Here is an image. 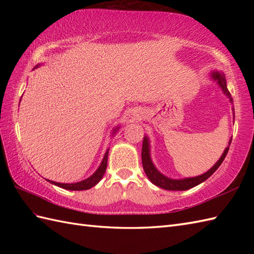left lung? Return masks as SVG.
<instances>
[{
    "label": "left lung",
    "instance_id": "1",
    "mask_svg": "<svg viewBox=\"0 0 254 254\" xmlns=\"http://www.w3.org/2000/svg\"><path fill=\"white\" fill-rule=\"evenodd\" d=\"M210 75H212V78L215 80V82H217L219 87L222 88L223 93L228 97L229 101L233 104V98H231V95L229 93V90L227 89V83H226V77H225L224 73L213 72ZM233 111H234V108H233ZM234 115H235V111H234ZM230 143H231V138L228 143V146L225 148L223 155L220 156V158L218 159L217 163L215 164L208 171L205 172V174H203L201 176L192 177V178H185V179H170V178L166 177L161 174V172H159L157 170V168L154 166L152 158H150V148H149L148 137L145 136L143 139V146H142L143 169L145 171V174H146L148 179L150 180V182L154 183L155 186H157L161 189H165V190H169V191H186L193 187H196L197 185H199V183L204 182L218 169V167L222 165V163L226 157V155H227V153H228Z\"/></svg>",
    "mask_w": 254,
    "mask_h": 254
}]
</instances>
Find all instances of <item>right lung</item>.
<instances>
[{
    "instance_id": "obj_1",
    "label": "right lung",
    "mask_w": 254,
    "mask_h": 254,
    "mask_svg": "<svg viewBox=\"0 0 254 254\" xmlns=\"http://www.w3.org/2000/svg\"><path fill=\"white\" fill-rule=\"evenodd\" d=\"M37 66H39V64H38ZM118 130H119V127H116V128H113V133H116ZM108 153H109V149H107V152H106V154L104 156V159H102L100 166L98 167V169H97L89 178H87V179H85L83 181H79V182H76V183H60V182H56V181H51V180H48V181H49L50 183H52V185L65 189V190H71V191L88 190V189L96 186L97 183H98L101 180V178L104 177L106 168H107Z\"/></svg>"
}]
</instances>
